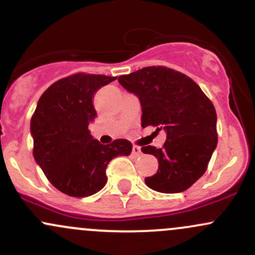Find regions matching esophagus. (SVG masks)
<instances>
[{
	"instance_id": "obj_1",
	"label": "esophagus",
	"mask_w": 255,
	"mask_h": 255,
	"mask_svg": "<svg viewBox=\"0 0 255 255\" xmlns=\"http://www.w3.org/2000/svg\"><path fill=\"white\" fill-rule=\"evenodd\" d=\"M132 154L134 155V156H139V155L141 154L140 148H139L138 145H133V148H132Z\"/></svg>"
}]
</instances>
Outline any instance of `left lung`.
I'll return each mask as SVG.
<instances>
[{
  "instance_id": "obj_1",
  "label": "left lung",
  "mask_w": 255,
  "mask_h": 255,
  "mask_svg": "<svg viewBox=\"0 0 255 255\" xmlns=\"http://www.w3.org/2000/svg\"><path fill=\"white\" fill-rule=\"evenodd\" d=\"M119 83L138 96L141 127L166 132L161 149L141 148L159 162L157 172L145 178L146 186L160 193L188 189L204 175L218 144L213 103L194 80L167 67H145L119 77Z\"/></svg>"
}]
</instances>
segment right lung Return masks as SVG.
<instances>
[{
	"instance_id": "add662e5",
	"label": "right lung",
	"mask_w": 255,
	"mask_h": 255,
	"mask_svg": "<svg viewBox=\"0 0 255 255\" xmlns=\"http://www.w3.org/2000/svg\"><path fill=\"white\" fill-rule=\"evenodd\" d=\"M115 79L74 74L53 83L37 101L30 122L34 159L51 184L69 197L84 198L101 191L109 162L132 151L127 139L104 145L88 129L96 117L94 96Z\"/></svg>"
}]
</instances>
